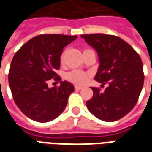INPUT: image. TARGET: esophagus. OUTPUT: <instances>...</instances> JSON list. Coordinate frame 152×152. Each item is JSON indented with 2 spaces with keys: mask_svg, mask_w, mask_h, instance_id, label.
Returning <instances> with one entry per match:
<instances>
[{
  "mask_svg": "<svg viewBox=\"0 0 152 152\" xmlns=\"http://www.w3.org/2000/svg\"><path fill=\"white\" fill-rule=\"evenodd\" d=\"M75 89H76V90H80V89H82V87L76 86H75Z\"/></svg>",
  "mask_w": 152,
  "mask_h": 152,
  "instance_id": "obj_1",
  "label": "esophagus"
}]
</instances>
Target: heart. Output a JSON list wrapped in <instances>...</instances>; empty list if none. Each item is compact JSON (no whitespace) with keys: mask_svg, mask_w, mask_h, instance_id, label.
Here are the masks:
<instances>
[{"mask_svg":"<svg viewBox=\"0 0 152 152\" xmlns=\"http://www.w3.org/2000/svg\"><path fill=\"white\" fill-rule=\"evenodd\" d=\"M85 51V50H84ZM63 56L61 57V62L63 63ZM89 77V73L79 71V70H73L65 75L66 78L68 81L73 83L75 85H83L86 82Z\"/></svg>","mask_w":152,"mask_h":152,"instance_id":"b5f03b06","label":"heart"}]
</instances>
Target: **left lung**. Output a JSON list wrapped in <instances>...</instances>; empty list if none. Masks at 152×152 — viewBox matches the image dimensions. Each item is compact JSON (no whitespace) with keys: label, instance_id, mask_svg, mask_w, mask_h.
<instances>
[{"label":"left lung","instance_id":"left-lung-1","mask_svg":"<svg viewBox=\"0 0 152 152\" xmlns=\"http://www.w3.org/2000/svg\"><path fill=\"white\" fill-rule=\"evenodd\" d=\"M98 53L99 66L94 80L107 84L103 92L92 87L94 95L86 102L99 120L112 122L134 108L142 89L144 74L139 54L121 38L106 34L81 35Z\"/></svg>","mask_w":152,"mask_h":152}]
</instances>
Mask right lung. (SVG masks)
<instances>
[{
	"label": "right lung",
	"mask_w": 152,
	"mask_h": 152,
	"mask_svg": "<svg viewBox=\"0 0 152 152\" xmlns=\"http://www.w3.org/2000/svg\"><path fill=\"white\" fill-rule=\"evenodd\" d=\"M77 36L43 34L31 38L16 52L10 63L9 85L13 99L25 115L37 122L53 121L64 111L72 84L62 81L60 67L63 48ZM52 78L58 87H48Z\"/></svg>",
	"instance_id": "right-lung-1"
}]
</instances>
